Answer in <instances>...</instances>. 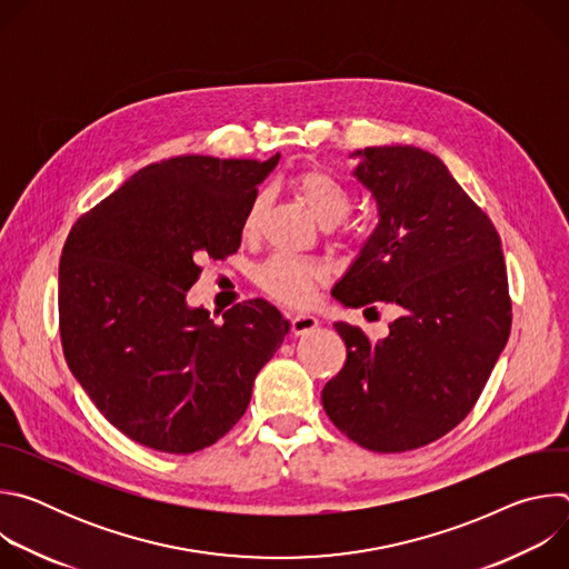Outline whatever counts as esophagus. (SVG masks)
Segmentation results:
<instances>
[{
    "instance_id": "esophagus-1",
    "label": "esophagus",
    "mask_w": 569,
    "mask_h": 569,
    "mask_svg": "<svg viewBox=\"0 0 569 569\" xmlns=\"http://www.w3.org/2000/svg\"><path fill=\"white\" fill-rule=\"evenodd\" d=\"M290 327H292L295 336H308L319 327V319L312 317V315H292Z\"/></svg>"
}]
</instances>
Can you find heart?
<instances>
[{
    "mask_svg": "<svg viewBox=\"0 0 569 569\" xmlns=\"http://www.w3.org/2000/svg\"><path fill=\"white\" fill-rule=\"evenodd\" d=\"M290 189L323 227L342 222L351 209L349 191L323 169H301L290 178ZM266 211V193H259L242 218V231L254 236ZM329 279V268L319 261L274 257L257 272V283L286 306H306L319 283Z\"/></svg>",
    "mask_w": 569,
    "mask_h": 569,
    "instance_id": "1",
    "label": "heart"
}]
</instances>
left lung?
<instances>
[{
    "label": "left lung",
    "instance_id": "obj_1",
    "mask_svg": "<svg viewBox=\"0 0 569 569\" xmlns=\"http://www.w3.org/2000/svg\"><path fill=\"white\" fill-rule=\"evenodd\" d=\"M351 157L378 224L333 297L349 308L396 303L402 315L378 342L336 321L347 362L321 402L358 446L405 452L461 423L489 380L511 331L507 266L491 218L437 154L369 146Z\"/></svg>",
    "mask_w": 569,
    "mask_h": 569
}]
</instances>
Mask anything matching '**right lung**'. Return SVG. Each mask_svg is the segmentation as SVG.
Listing matches in <instances>:
<instances>
[{
  "label": "right lung",
  "mask_w": 569,
  "mask_h": 569,
  "mask_svg": "<svg viewBox=\"0 0 569 569\" xmlns=\"http://www.w3.org/2000/svg\"><path fill=\"white\" fill-rule=\"evenodd\" d=\"M279 164L182 154L150 164L71 227L58 270L64 360L132 441L171 455L216 443L246 415L288 319L250 299L216 323L187 303L200 259L240 248L257 187Z\"/></svg>",
  "instance_id": "1"
}]
</instances>
